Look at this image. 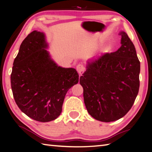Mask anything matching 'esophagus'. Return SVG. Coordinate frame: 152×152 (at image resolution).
<instances>
[{"mask_svg":"<svg viewBox=\"0 0 152 152\" xmlns=\"http://www.w3.org/2000/svg\"><path fill=\"white\" fill-rule=\"evenodd\" d=\"M76 70H77V72H78L79 75L82 76L83 74V72H85V70H86V69H85L83 65L78 64L76 66Z\"/></svg>","mask_w":152,"mask_h":152,"instance_id":"34e87169","label":"esophagus"}]
</instances>
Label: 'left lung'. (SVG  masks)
<instances>
[{"mask_svg":"<svg viewBox=\"0 0 152 152\" xmlns=\"http://www.w3.org/2000/svg\"><path fill=\"white\" fill-rule=\"evenodd\" d=\"M119 35L121 47L116 52L89 59L80 78L87 110L101 122L123 117L139 93L140 66L135 46L125 31Z\"/></svg>","mask_w":152,"mask_h":152,"instance_id":"1","label":"left lung"}]
</instances>
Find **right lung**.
Instances as JSON below:
<instances>
[{"label": "right lung", "mask_w": 152, "mask_h": 152, "mask_svg": "<svg viewBox=\"0 0 152 152\" xmlns=\"http://www.w3.org/2000/svg\"><path fill=\"white\" fill-rule=\"evenodd\" d=\"M48 46L44 33L34 30L28 34L14 59L11 75L17 105L30 118L41 122L58 117L66 93L79 81L75 69L54 62Z\"/></svg>", "instance_id": "right-lung-1"}]
</instances>
